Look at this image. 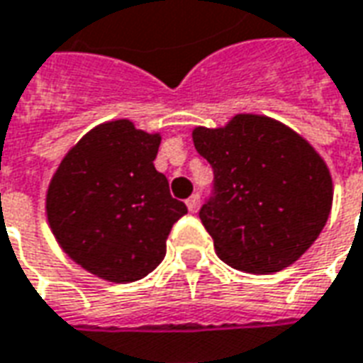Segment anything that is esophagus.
Here are the masks:
<instances>
[{
  "label": "esophagus",
  "instance_id": "obj_1",
  "mask_svg": "<svg viewBox=\"0 0 363 363\" xmlns=\"http://www.w3.org/2000/svg\"><path fill=\"white\" fill-rule=\"evenodd\" d=\"M186 206H189L190 212H196L200 206V194H192V196L186 200Z\"/></svg>",
  "mask_w": 363,
  "mask_h": 363
}]
</instances>
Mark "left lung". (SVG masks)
<instances>
[{"label": "left lung", "instance_id": "obj_1", "mask_svg": "<svg viewBox=\"0 0 363 363\" xmlns=\"http://www.w3.org/2000/svg\"><path fill=\"white\" fill-rule=\"evenodd\" d=\"M192 141L214 171L199 216L218 257L263 275L295 263L330 214L323 157L291 128L255 113H240L225 128H196Z\"/></svg>", "mask_w": 363, "mask_h": 363}]
</instances>
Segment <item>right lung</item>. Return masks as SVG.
I'll return each mask as SVG.
<instances>
[{
    "label": "right lung",
    "mask_w": 363,
    "mask_h": 363,
    "mask_svg": "<svg viewBox=\"0 0 363 363\" xmlns=\"http://www.w3.org/2000/svg\"><path fill=\"white\" fill-rule=\"evenodd\" d=\"M159 143L161 135L129 120L108 121L68 151L50 181V230L68 257L96 277H145L163 261L173 224L189 212L153 164Z\"/></svg>",
    "instance_id": "obj_1"
}]
</instances>
